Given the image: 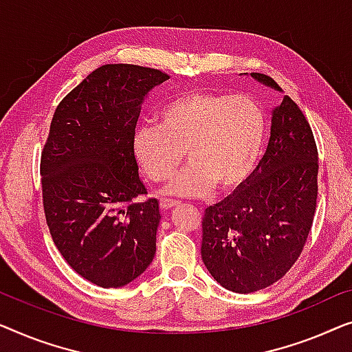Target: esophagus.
Wrapping results in <instances>:
<instances>
[{"label":"esophagus","instance_id":"34e87169","mask_svg":"<svg viewBox=\"0 0 352 352\" xmlns=\"http://www.w3.org/2000/svg\"><path fill=\"white\" fill-rule=\"evenodd\" d=\"M178 204H180V202L174 201V199H161V202H160L162 210H169V209H172V207H175Z\"/></svg>","mask_w":352,"mask_h":352}]
</instances>
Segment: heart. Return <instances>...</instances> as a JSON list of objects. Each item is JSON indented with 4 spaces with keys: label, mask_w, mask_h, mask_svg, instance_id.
Listing matches in <instances>:
<instances>
[{
    "label": "heart",
    "mask_w": 352,
    "mask_h": 352,
    "mask_svg": "<svg viewBox=\"0 0 352 352\" xmlns=\"http://www.w3.org/2000/svg\"><path fill=\"white\" fill-rule=\"evenodd\" d=\"M160 124L133 133L132 153L151 182H166L188 161L166 192L201 196L212 186L231 191L252 174L266 135V116L249 97L190 92L166 103Z\"/></svg>",
    "instance_id": "b5f03b06"
}]
</instances>
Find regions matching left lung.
I'll list each match as a JSON object with an SVG mask.
<instances>
[{
	"label": "left lung",
	"instance_id": "left-lung-1",
	"mask_svg": "<svg viewBox=\"0 0 352 352\" xmlns=\"http://www.w3.org/2000/svg\"><path fill=\"white\" fill-rule=\"evenodd\" d=\"M250 76L282 92L273 78ZM318 170L313 131L298 105L284 96L273 110L270 143L258 166L204 212L202 261L221 287L250 294L294 266L313 226Z\"/></svg>",
	"mask_w": 352,
	"mask_h": 352
}]
</instances>
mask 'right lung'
I'll return each instance as SVG.
<instances>
[{
  "instance_id": "add662e5",
  "label": "right lung",
  "mask_w": 352,
  "mask_h": 352,
  "mask_svg": "<svg viewBox=\"0 0 352 352\" xmlns=\"http://www.w3.org/2000/svg\"><path fill=\"white\" fill-rule=\"evenodd\" d=\"M169 79L110 63L58 103L41 153L43 206L54 244L79 276L124 287L155 258L160 201L146 195L132 153L142 103Z\"/></svg>"
}]
</instances>
